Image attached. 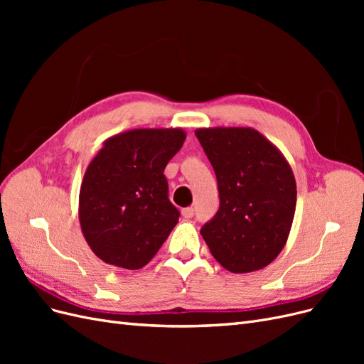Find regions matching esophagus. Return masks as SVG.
Returning <instances> with one entry per match:
<instances>
[{
  "mask_svg": "<svg viewBox=\"0 0 364 364\" xmlns=\"http://www.w3.org/2000/svg\"><path fill=\"white\" fill-rule=\"evenodd\" d=\"M182 215H183V218H191L194 215V209L193 208L182 209Z\"/></svg>",
  "mask_w": 364,
  "mask_h": 364,
  "instance_id": "34e87169",
  "label": "esophagus"
}]
</instances>
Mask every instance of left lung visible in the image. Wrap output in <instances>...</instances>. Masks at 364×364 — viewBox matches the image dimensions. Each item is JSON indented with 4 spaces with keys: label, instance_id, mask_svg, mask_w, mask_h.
<instances>
[{
    "label": "left lung",
    "instance_id": "1",
    "mask_svg": "<svg viewBox=\"0 0 364 364\" xmlns=\"http://www.w3.org/2000/svg\"><path fill=\"white\" fill-rule=\"evenodd\" d=\"M196 136L217 176L220 208L200 234L232 273L261 270L287 243L296 181L281 150L252 127H200Z\"/></svg>",
    "mask_w": 364,
    "mask_h": 364
}]
</instances>
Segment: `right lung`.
I'll list each match as a JSON object with an SVG mask.
<instances>
[{
	"label": "right lung",
	"instance_id": "right-lung-1",
	"mask_svg": "<svg viewBox=\"0 0 364 364\" xmlns=\"http://www.w3.org/2000/svg\"><path fill=\"white\" fill-rule=\"evenodd\" d=\"M185 138L181 127L132 129L103 141L91 159L80 185L79 222L106 264L144 267L179 222L164 170Z\"/></svg>",
	"mask_w": 364,
	"mask_h": 364
}]
</instances>
